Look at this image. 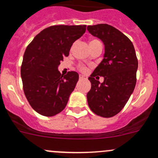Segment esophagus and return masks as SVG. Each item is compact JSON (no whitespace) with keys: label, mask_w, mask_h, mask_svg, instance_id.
Wrapping results in <instances>:
<instances>
[{"label":"esophagus","mask_w":158,"mask_h":158,"mask_svg":"<svg viewBox=\"0 0 158 158\" xmlns=\"http://www.w3.org/2000/svg\"><path fill=\"white\" fill-rule=\"evenodd\" d=\"M86 79V78H85V76H83L82 75H79V79H80V80H82V79Z\"/></svg>","instance_id":"1"}]
</instances>
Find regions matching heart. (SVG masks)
Returning a JSON list of instances; mask_svg holds the SVG:
<instances>
[{
	"label": "heart",
	"mask_w": 158,
	"mask_h": 158,
	"mask_svg": "<svg viewBox=\"0 0 158 158\" xmlns=\"http://www.w3.org/2000/svg\"><path fill=\"white\" fill-rule=\"evenodd\" d=\"M95 42H98V40H91L90 42H89V44H92V43H95ZM80 70L82 72H85L86 71V69H85V67H84V66H80Z\"/></svg>",
	"instance_id": "b5f03b06"
}]
</instances>
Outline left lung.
Listing matches in <instances>:
<instances>
[{
    "label": "left lung",
    "instance_id": "1",
    "mask_svg": "<svg viewBox=\"0 0 158 158\" xmlns=\"http://www.w3.org/2000/svg\"><path fill=\"white\" fill-rule=\"evenodd\" d=\"M87 30L105 46L103 60L89 77L88 105L97 115L111 118L122 111L135 89L138 59L131 41L114 27L101 23ZM97 75L104 77V82L96 81Z\"/></svg>",
    "mask_w": 158,
    "mask_h": 158
}]
</instances>
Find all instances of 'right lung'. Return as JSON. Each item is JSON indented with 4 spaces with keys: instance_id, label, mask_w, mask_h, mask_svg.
Masks as SVG:
<instances>
[{
    "instance_id": "obj_1",
    "label": "right lung",
    "mask_w": 158,
    "mask_h": 158,
    "mask_svg": "<svg viewBox=\"0 0 158 158\" xmlns=\"http://www.w3.org/2000/svg\"><path fill=\"white\" fill-rule=\"evenodd\" d=\"M85 30L86 25L49 27L27 47L20 69L23 92L31 107L41 115H56L67 105L79 74L72 71L63 76L58 67Z\"/></svg>"
}]
</instances>
